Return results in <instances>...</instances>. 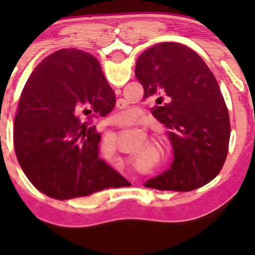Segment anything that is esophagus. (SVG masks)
Masks as SVG:
<instances>
[{
    "label": "esophagus",
    "mask_w": 255,
    "mask_h": 255,
    "mask_svg": "<svg viewBox=\"0 0 255 255\" xmlns=\"http://www.w3.org/2000/svg\"><path fill=\"white\" fill-rule=\"evenodd\" d=\"M115 125H122V126H127V123H123V122H120V121L115 120Z\"/></svg>",
    "instance_id": "obj_1"
}]
</instances>
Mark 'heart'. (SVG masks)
I'll use <instances>...</instances> for the list:
<instances>
[{
    "label": "heart",
    "mask_w": 255,
    "mask_h": 255,
    "mask_svg": "<svg viewBox=\"0 0 255 255\" xmlns=\"http://www.w3.org/2000/svg\"><path fill=\"white\" fill-rule=\"evenodd\" d=\"M121 117L126 118V120H127V118H132L133 117V112L129 111V110H126V111H123L122 113H121ZM110 146L113 148V146H115V142L110 143Z\"/></svg>",
    "instance_id": "b5f03b06"
}]
</instances>
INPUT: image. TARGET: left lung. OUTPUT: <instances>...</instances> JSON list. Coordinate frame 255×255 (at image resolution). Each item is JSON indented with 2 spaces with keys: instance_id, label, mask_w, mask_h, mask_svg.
Returning <instances> with one entry per match:
<instances>
[{
  "instance_id": "obj_1",
  "label": "left lung",
  "mask_w": 255,
  "mask_h": 255,
  "mask_svg": "<svg viewBox=\"0 0 255 255\" xmlns=\"http://www.w3.org/2000/svg\"><path fill=\"white\" fill-rule=\"evenodd\" d=\"M143 100L156 97L154 117L168 128L170 168L144 182L158 190L190 191L217 176L227 158L231 125L220 86L201 56L180 43L146 49L135 63Z\"/></svg>"
}]
</instances>
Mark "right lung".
Masks as SVG:
<instances>
[{"mask_svg":"<svg viewBox=\"0 0 255 255\" xmlns=\"http://www.w3.org/2000/svg\"><path fill=\"white\" fill-rule=\"evenodd\" d=\"M115 92L99 60L75 48L47 56L33 70L14 118V150L29 181L68 200L129 182L99 156L101 134L89 123L106 116Z\"/></svg>","mask_w":255,"mask_h":255,"instance_id":"obj_1","label":"right lung"}]
</instances>
